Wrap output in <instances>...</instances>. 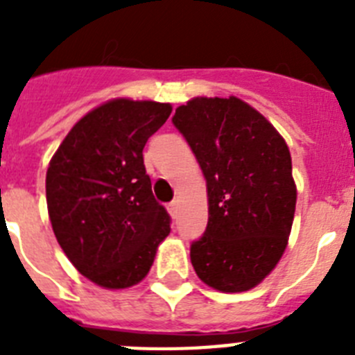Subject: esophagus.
Listing matches in <instances>:
<instances>
[{"instance_id":"esophagus-1","label":"esophagus","mask_w":355,"mask_h":355,"mask_svg":"<svg viewBox=\"0 0 355 355\" xmlns=\"http://www.w3.org/2000/svg\"><path fill=\"white\" fill-rule=\"evenodd\" d=\"M167 209L172 216H175V213H178V200H172V202H168Z\"/></svg>"}]
</instances>
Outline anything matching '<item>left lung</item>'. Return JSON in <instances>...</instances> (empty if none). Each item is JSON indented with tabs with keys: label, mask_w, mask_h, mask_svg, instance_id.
<instances>
[{
	"label": "left lung",
	"mask_w": 355,
	"mask_h": 355,
	"mask_svg": "<svg viewBox=\"0 0 355 355\" xmlns=\"http://www.w3.org/2000/svg\"><path fill=\"white\" fill-rule=\"evenodd\" d=\"M174 124L208 187V225L190 245L193 270L225 293L247 291L275 268L293 224L297 188L286 142L238 97H196Z\"/></svg>",
	"instance_id": "left-lung-1"
}]
</instances>
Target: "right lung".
<instances>
[{
    "label": "right lung",
    "mask_w": 355,
    "mask_h": 355,
    "mask_svg": "<svg viewBox=\"0 0 355 355\" xmlns=\"http://www.w3.org/2000/svg\"><path fill=\"white\" fill-rule=\"evenodd\" d=\"M171 112L168 103H105L74 124L49 162L46 199L56 240L78 272L103 288L140 283L171 233L142 155Z\"/></svg>",
    "instance_id": "add662e5"
}]
</instances>
